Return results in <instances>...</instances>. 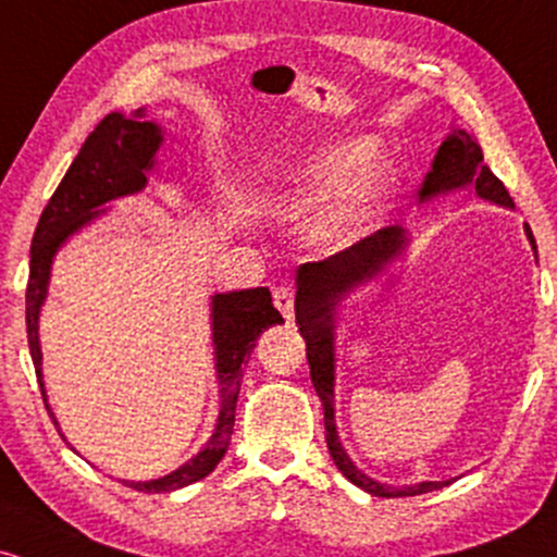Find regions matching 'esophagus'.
<instances>
[{
  "label": "esophagus",
  "mask_w": 557,
  "mask_h": 557,
  "mask_svg": "<svg viewBox=\"0 0 557 557\" xmlns=\"http://www.w3.org/2000/svg\"><path fill=\"white\" fill-rule=\"evenodd\" d=\"M272 298H274V306L280 309V314L290 322V319L296 317V290H293L290 285H280V287H274Z\"/></svg>",
  "instance_id": "obj_1"
}]
</instances>
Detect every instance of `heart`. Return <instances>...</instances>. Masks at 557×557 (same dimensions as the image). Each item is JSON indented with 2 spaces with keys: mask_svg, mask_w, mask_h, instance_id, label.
I'll use <instances>...</instances> for the list:
<instances>
[{
  "mask_svg": "<svg viewBox=\"0 0 557 557\" xmlns=\"http://www.w3.org/2000/svg\"><path fill=\"white\" fill-rule=\"evenodd\" d=\"M376 146L367 138H343L319 146L290 168L264 177V198L272 207H293L327 194L300 225V240L311 253L335 257L367 233L387 190V172L369 168Z\"/></svg>",
  "mask_w": 557,
  "mask_h": 557,
  "instance_id": "obj_1",
  "label": "heart"
}]
</instances>
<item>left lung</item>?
<instances>
[{"instance_id": "left-lung-1", "label": "left lung", "mask_w": 557, "mask_h": 557, "mask_svg": "<svg viewBox=\"0 0 557 557\" xmlns=\"http://www.w3.org/2000/svg\"><path fill=\"white\" fill-rule=\"evenodd\" d=\"M474 188L479 198L497 203V207L513 209V198L508 196L505 185L492 175V170L484 164L482 149L476 138L466 133L463 127H453L447 138L440 144L434 154L432 170L426 172L424 183L419 190V203L432 201V198L447 196L453 190ZM527 238L532 243L536 253V243L529 225ZM411 246V233L408 227L393 225L369 235L348 251L335 253V257L314 261V264L298 267L296 272V322L300 335L306 341V359L311 367V382L324 406V430H327V447L341 474L354 482L356 487L374 497H413L424 492L447 487L450 482H419L395 487V484L376 482L369 474L350 461L345 447L337 437L335 424V330H337V311L343 300L356 293L367 283H374L380 274L389 270L393 261H398L406 248Z\"/></svg>"}]
</instances>
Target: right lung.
<instances>
[{
    "label": "right lung",
    "mask_w": 557,
    "mask_h": 557,
    "mask_svg": "<svg viewBox=\"0 0 557 557\" xmlns=\"http://www.w3.org/2000/svg\"><path fill=\"white\" fill-rule=\"evenodd\" d=\"M164 131L154 120H146V107H140L127 117L123 112H112L94 127L91 136L81 146L78 157L57 185L54 196L49 198L41 220L30 243V277L25 290V327H28V348L34 359L38 385H41L44 403L52 417L57 432L54 411L49 408L47 389H44L41 372V341H38V317L49 296V280L57 251L91 225L94 220L110 212L104 203L114 198L140 194L149 183V172L157 168V151L162 149ZM212 345H214V372L220 385V408H216L214 430L207 443L190 461L181 469L159 479L131 482L120 479L125 487L138 492H175L209 476L227 453L230 437L235 424V403H238L243 367L248 363L257 337L272 324H283V317L274 309L272 293L267 287L251 290L214 293L212 304ZM62 434V432H60ZM65 440V434H62Z\"/></svg>",
    "instance_id": "add662e5"
}]
</instances>
